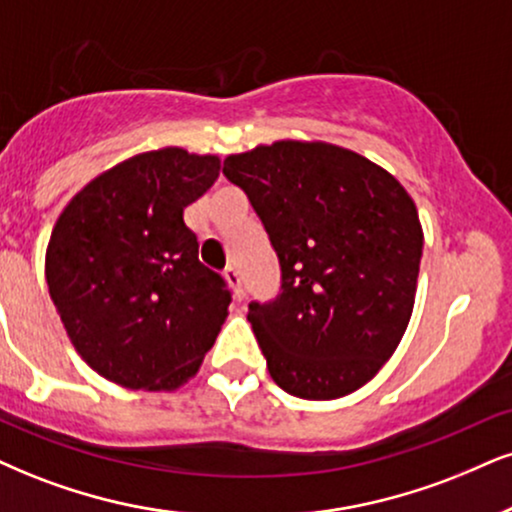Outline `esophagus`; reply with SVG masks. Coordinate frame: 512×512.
<instances>
[{
	"label": "esophagus",
	"instance_id": "obj_1",
	"mask_svg": "<svg viewBox=\"0 0 512 512\" xmlns=\"http://www.w3.org/2000/svg\"><path fill=\"white\" fill-rule=\"evenodd\" d=\"M225 280H227V285H230V289H232V294H235V299L239 301L244 296V289H242V277H239V273H237V268H232V266H227L225 268Z\"/></svg>",
	"mask_w": 512,
	"mask_h": 512
}]
</instances>
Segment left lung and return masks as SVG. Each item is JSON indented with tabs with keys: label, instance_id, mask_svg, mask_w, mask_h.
<instances>
[{
	"label": "left lung",
	"instance_id": "left-lung-1",
	"mask_svg": "<svg viewBox=\"0 0 512 512\" xmlns=\"http://www.w3.org/2000/svg\"><path fill=\"white\" fill-rule=\"evenodd\" d=\"M280 258V294L249 304L277 387L308 401L361 389L389 361L415 304L422 227L387 170L327 142L227 156Z\"/></svg>",
	"mask_w": 512,
	"mask_h": 512
}]
</instances>
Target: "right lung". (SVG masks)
Masks as SVG:
<instances>
[{"label": "right lung", "instance_id": "obj_1", "mask_svg": "<svg viewBox=\"0 0 512 512\" xmlns=\"http://www.w3.org/2000/svg\"><path fill=\"white\" fill-rule=\"evenodd\" d=\"M218 156L147 151L97 175L63 208L44 275L82 361L128 389L173 391L197 375L232 296L199 261L185 206Z\"/></svg>", "mask_w": 512, "mask_h": 512}]
</instances>
